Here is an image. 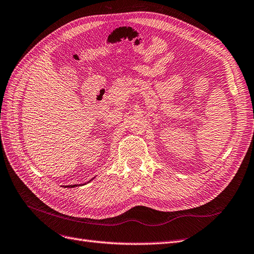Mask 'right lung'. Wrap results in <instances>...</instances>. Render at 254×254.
I'll return each instance as SVG.
<instances>
[{"label":"right lung","instance_id":"obj_1","mask_svg":"<svg viewBox=\"0 0 254 254\" xmlns=\"http://www.w3.org/2000/svg\"><path fill=\"white\" fill-rule=\"evenodd\" d=\"M74 187H76V184H75V186H68L67 188H74Z\"/></svg>","mask_w":254,"mask_h":254}]
</instances>
